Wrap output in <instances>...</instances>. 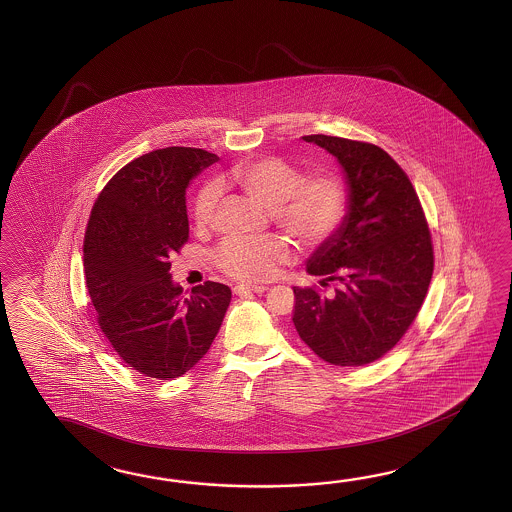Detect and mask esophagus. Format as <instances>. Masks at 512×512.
<instances>
[{
  "label": "esophagus",
  "instance_id": "34e87169",
  "mask_svg": "<svg viewBox=\"0 0 512 512\" xmlns=\"http://www.w3.org/2000/svg\"><path fill=\"white\" fill-rule=\"evenodd\" d=\"M267 291L265 285H249V283H238L234 287V294L243 296V294H263Z\"/></svg>",
  "mask_w": 512,
  "mask_h": 512
}]
</instances>
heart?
Instances as JSON below:
<instances>
[{
  "mask_svg": "<svg viewBox=\"0 0 512 512\" xmlns=\"http://www.w3.org/2000/svg\"><path fill=\"white\" fill-rule=\"evenodd\" d=\"M225 183L240 190L261 207L269 208L271 219L302 247H318L331 238L348 212V188L333 174H304L276 157L247 159L234 164ZM218 183L208 181L199 188L192 218L197 229L212 225L218 210ZM293 258V249L280 236L227 238L212 261L232 278L260 282L271 278L276 267Z\"/></svg>",
  "mask_w": 512,
  "mask_h": 512,
  "instance_id": "heart-1",
  "label": "heart"
}]
</instances>
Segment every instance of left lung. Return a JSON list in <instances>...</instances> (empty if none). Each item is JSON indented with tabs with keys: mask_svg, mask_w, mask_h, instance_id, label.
I'll return each mask as SVG.
<instances>
[{
	"mask_svg": "<svg viewBox=\"0 0 512 512\" xmlns=\"http://www.w3.org/2000/svg\"><path fill=\"white\" fill-rule=\"evenodd\" d=\"M344 170L348 212L307 260L320 285L293 287V322L320 359L364 366L381 359L412 326L434 272L425 212L403 168L370 142L305 135Z\"/></svg>",
	"mask_w": 512,
	"mask_h": 512,
	"instance_id": "1",
	"label": "left lung"
}]
</instances>
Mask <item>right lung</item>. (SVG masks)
Here are the masks:
<instances>
[{
  "instance_id": "right-lung-1",
  "label": "right lung",
  "mask_w": 512,
  "mask_h": 512,
  "mask_svg": "<svg viewBox=\"0 0 512 512\" xmlns=\"http://www.w3.org/2000/svg\"><path fill=\"white\" fill-rule=\"evenodd\" d=\"M218 161L185 146L144 153L109 179L87 223L84 271L98 326L120 359L159 381L205 357L232 298L218 282L185 298L168 260L188 241L186 188Z\"/></svg>"
}]
</instances>
